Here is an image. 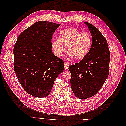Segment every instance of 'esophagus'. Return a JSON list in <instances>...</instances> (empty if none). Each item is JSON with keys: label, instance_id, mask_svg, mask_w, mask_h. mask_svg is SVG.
<instances>
[{"label": "esophagus", "instance_id": "obj_1", "mask_svg": "<svg viewBox=\"0 0 126 126\" xmlns=\"http://www.w3.org/2000/svg\"><path fill=\"white\" fill-rule=\"evenodd\" d=\"M64 69H68V68H69V64L68 63H65L64 64Z\"/></svg>", "mask_w": 126, "mask_h": 126}]
</instances>
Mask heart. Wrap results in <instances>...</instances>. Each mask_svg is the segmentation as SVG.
Here are the masks:
<instances>
[{
    "instance_id": "obj_1",
    "label": "heart",
    "mask_w": 126,
    "mask_h": 126,
    "mask_svg": "<svg viewBox=\"0 0 126 126\" xmlns=\"http://www.w3.org/2000/svg\"><path fill=\"white\" fill-rule=\"evenodd\" d=\"M91 43L92 39L88 32L76 28H70L61 32L59 39L52 40L51 45L56 56H62L67 47L69 56L79 60L88 54Z\"/></svg>"
}]
</instances>
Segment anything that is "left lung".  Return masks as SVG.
Listing matches in <instances>:
<instances>
[{
  "label": "left lung",
  "instance_id": "obj_1",
  "mask_svg": "<svg viewBox=\"0 0 126 126\" xmlns=\"http://www.w3.org/2000/svg\"><path fill=\"white\" fill-rule=\"evenodd\" d=\"M85 24L93 38L90 49L80 62L69 67L71 89L79 99L93 97L100 90L109 75L110 58L105 38L96 27L89 22Z\"/></svg>",
  "mask_w": 126,
  "mask_h": 126
}]
</instances>
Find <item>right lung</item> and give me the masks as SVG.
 I'll list each match as a JSON object with an SVG mask.
<instances>
[{
    "mask_svg": "<svg viewBox=\"0 0 126 126\" xmlns=\"http://www.w3.org/2000/svg\"><path fill=\"white\" fill-rule=\"evenodd\" d=\"M59 24L40 21L24 30L14 47V68L20 85L38 98L49 94L64 70L63 61L51 50L52 35Z\"/></svg>",
    "mask_w": 126,
    "mask_h": 126,
    "instance_id": "obj_1",
    "label": "right lung"
}]
</instances>
